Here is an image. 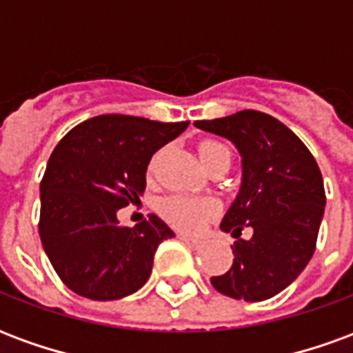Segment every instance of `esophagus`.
<instances>
[{"mask_svg":"<svg viewBox=\"0 0 353 353\" xmlns=\"http://www.w3.org/2000/svg\"><path fill=\"white\" fill-rule=\"evenodd\" d=\"M179 240L185 242L187 245H191V248H200L202 245V240L200 238H192V236H185V234H179Z\"/></svg>","mask_w":353,"mask_h":353,"instance_id":"34e87169","label":"esophagus"}]
</instances>
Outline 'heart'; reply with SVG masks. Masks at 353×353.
<instances>
[{"label": "heart", "instance_id": "b5f03b06", "mask_svg": "<svg viewBox=\"0 0 353 353\" xmlns=\"http://www.w3.org/2000/svg\"><path fill=\"white\" fill-rule=\"evenodd\" d=\"M199 157L206 168H212L219 162H229L230 164V149L221 141L215 139H202L199 143ZM159 159L154 157L151 166ZM161 215L177 229L181 230H199L204 227V223L210 221L212 217L219 212V204L212 199H191V196H181V194H172L159 204Z\"/></svg>", "mask_w": 353, "mask_h": 353}]
</instances>
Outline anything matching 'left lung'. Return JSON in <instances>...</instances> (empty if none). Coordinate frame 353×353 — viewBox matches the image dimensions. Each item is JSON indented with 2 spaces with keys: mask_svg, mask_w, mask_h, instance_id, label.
<instances>
[{
  "mask_svg": "<svg viewBox=\"0 0 353 353\" xmlns=\"http://www.w3.org/2000/svg\"><path fill=\"white\" fill-rule=\"evenodd\" d=\"M194 124L230 139L244 166L240 194L221 223L236 238L234 261L212 285L232 299L266 301L288 288L316 252L325 208L318 162L295 132L261 111ZM245 226L254 229L250 241L241 238Z\"/></svg>",
  "mask_w": 353,
  "mask_h": 353,
  "instance_id": "left-lung-1",
  "label": "left lung"
}]
</instances>
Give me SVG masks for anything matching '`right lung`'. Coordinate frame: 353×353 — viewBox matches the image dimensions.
Returning <instances> with one entry per match:
<instances>
[{"mask_svg": "<svg viewBox=\"0 0 353 353\" xmlns=\"http://www.w3.org/2000/svg\"><path fill=\"white\" fill-rule=\"evenodd\" d=\"M189 126L143 117H92L58 141L41 179L39 236L58 278L92 301H117L151 276L162 240L174 236L151 214L136 227L117 221L145 191L147 164Z\"/></svg>", "mask_w": 353, "mask_h": 353, "instance_id": "right-lung-1", "label": "right lung"}]
</instances>
